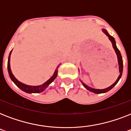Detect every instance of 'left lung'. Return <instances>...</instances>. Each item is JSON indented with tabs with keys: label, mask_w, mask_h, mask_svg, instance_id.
I'll use <instances>...</instances> for the list:
<instances>
[{
	"label": "left lung",
	"mask_w": 131,
	"mask_h": 131,
	"mask_svg": "<svg viewBox=\"0 0 131 131\" xmlns=\"http://www.w3.org/2000/svg\"><path fill=\"white\" fill-rule=\"evenodd\" d=\"M103 32L104 33H105V35L107 36L110 40L112 41V45H113V47H114V49H115V51H116V54H117V56H118V63H119V69H120V75L118 77V80H116V82L114 84H113L110 87L107 88L105 89H102V90H99V89H94V88H92L89 87V86H88L86 84H84L83 82H82V84L84 85V86L86 88V89L90 90V91L92 92H94L96 94H101V93H105V92H108L109 90H110L111 89H112L114 86H116L117 83L118 82V81L120 80V78H121V76H122V71H123V61H122V56H121V53H120V51H119V49H118V47H116V41L114 39V38L111 36L110 34L108 33L107 31L106 30L103 29Z\"/></svg>",
	"instance_id": "obj_1"
}]
</instances>
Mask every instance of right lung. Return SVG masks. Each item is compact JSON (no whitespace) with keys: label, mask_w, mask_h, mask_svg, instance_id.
Masks as SVG:
<instances>
[{"label":"right lung","mask_w":131,"mask_h":131,"mask_svg":"<svg viewBox=\"0 0 131 131\" xmlns=\"http://www.w3.org/2000/svg\"><path fill=\"white\" fill-rule=\"evenodd\" d=\"M12 51V50H11ZM11 51L9 53V58H8V64H7V68H8V72H9V75L10 76V78L11 79V80L14 82V84L19 88V89H21V90H23L24 92H27V93H39V92H41L44 90L49 86V84H51V82H53V80H55L56 76H57L58 74V70H56L54 73H53V76L51 77L49 80H48L46 82H45L43 84H42L41 86H27V85H25V84H22L21 82H19L18 80L16 79V78L13 76V75L11 73V68H10V56H11Z\"/></svg>","instance_id":"1"}]
</instances>
